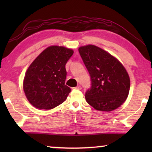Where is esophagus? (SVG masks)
Returning <instances> with one entry per match:
<instances>
[{
  "mask_svg": "<svg viewBox=\"0 0 152 152\" xmlns=\"http://www.w3.org/2000/svg\"><path fill=\"white\" fill-rule=\"evenodd\" d=\"M74 89H76V90H81L82 89V87L80 86H78L76 87H74V88H73Z\"/></svg>",
  "mask_w": 152,
  "mask_h": 152,
  "instance_id": "obj_1",
  "label": "esophagus"
}]
</instances>
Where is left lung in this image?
I'll return each mask as SVG.
<instances>
[{
    "label": "left lung",
    "mask_w": 152,
    "mask_h": 152,
    "mask_svg": "<svg viewBox=\"0 0 152 152\" xmlns=\"http://www.w3.org/2000/svg\"><path fill=\"white\" fill-rule=\"evenodd\" d=\"M78 51L91 76V87L86 92L88 103L98 110L112 111L125 101L130 79L122 64L107 51L93 45Z\"/></svg>",
    "instance_id": "1"
}]
</instances>
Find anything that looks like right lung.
Wrapping results in <instances>:
<instances>
[{
    "label": "right lung",
    "mask_w": 152,
    "mask_h": 152,
    "mask_svg": "<svg viewBox=\"0 0 152 152\" xmlns=\"http://www.w3.org/2000/svg\"><path fill=\"white\" fill-rule=\"evenodd\" d=\"M73 53L71 49L50 46L29 66L24 78L23 90L33 107L50 110L67 99L71 89L65 84L66 64Z\"/></svg>",
    "instance_id": "1"
}]
</instances>
